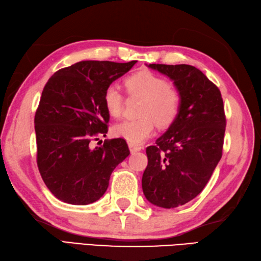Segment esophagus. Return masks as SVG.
<instances>
[{
  "label": "esophagus",
  "instance_id": "34e87169",
  "mask_svg": "<svg viewBox=\"0 0 261 261\" xmlns=\"http://www.w3.org/2000/svg\"><path fill=\"white\" fill-rule=\"evenodd\" d=\"M128 147H129L130 153L140 152V150L142 149V147L140 145H137V144H134V143H128Z\"/></svg>",
  "mask_w": 261,
  "mask_h": 261
}]
</instances>
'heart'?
I'll use <instances>...</instances> for the list:
<instances>
[{"label": "heart", "instance_id": "1", "mask_svg": "<svg viewBox=\"0 0 261 261\" xmlns=\"http://www.w3.org/2000/svg\"><path fill=\"white\" fill-rule=\"evenodd\" d=\"M126 90L132 96L142 97L138 114L141 117L126 119L113 127V134L129 143L141 144L153 134L155 124L170 126L181 107V94L176 87L149 70H141L125 80ZM103 107L109 116L117 118L123 113L124 95L115 84L106 87L102 96Z\"/></svg>", "mask_w": 261, "mask_h": 261}]
</instances>
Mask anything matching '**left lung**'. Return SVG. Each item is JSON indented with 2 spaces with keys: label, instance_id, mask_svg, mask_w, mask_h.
I'll use <instances>...</instances> for the list:
<instances>
[{
  "label": "left lung",
  "instance_id": "1",
  "mask_svg": "<svg viewBox=\"0 0 261 261\" xmlns=\"http://www.w3.org/2000/svg\"><path fill=\"white\" fill-rule=\"evenodd\" d=\"M165 74L181 94L175 120L155 145L146 148L142 177L145 198L172 209L202 192L222 156L225 132L223 100L218 87L190 65H148Z\"/></svg>",
  "mask_w": 261,
  "mask_h": 261
}]
</instances>
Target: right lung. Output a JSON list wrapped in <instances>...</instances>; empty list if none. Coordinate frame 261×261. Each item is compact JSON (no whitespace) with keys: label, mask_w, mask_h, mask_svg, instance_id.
<instances>
[{"label":"right lung","mask_w":261,"mask_h":261,"mask_svg":"<svg viewBox=\"0 0 261 261\" xmlns=\"http://www.w3.org/2000/svg\"><path fill=\"white\" fill-rule=\"evenodd\" d=\"M137 61H80L60 69L45 84L34 116L37 163L44 184L57 199L86 205L106 192L115 167L129 155L123 138L106 136L109 115L103 107L106 87Z\"/></svg>","instance_id":"right-lung-1"}]
</instances>
